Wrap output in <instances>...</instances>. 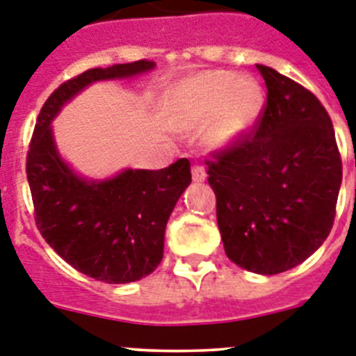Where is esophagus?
I'll list each match as a JSON object with an SVG mask.
<instances>
[{
  "mask_svg": "<svg viewBox=\"0 0 356 356\" xmlns=\"http://www.w3.org/2000/svg\"><path fill=\"white\" fill-rule=\"evenodd\" d=\"M207 178V171L203 165H200V163H194L193 165V180L194 181H205Z\"/></svg>",
  "mask_w": 356,
  "mask_h": 356,
  "instance_id": "esophagus-1",
  "label": "esophagus"
}]
</instances>
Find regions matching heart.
I'll return each instance as SVG.
<instances>
[{
  "instance_id": "heart-1",
  "label": "heart",
  "mask_w": 356,
  "mask_h": 356,
  "mask_svg": "<svg viewBox=\"0 0 356 356\" xmlns=\"http://www.w3.org/2000/svg\"><path fill=\"white\" fill-rule=\"evenodd\" d=\"M262 103V89L253 78L205 71L185 78L169 90L162 115L171 130L203 131L210 146L228 147L251 130Z\"/></svg>"
}]
</instances>
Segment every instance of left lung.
Masks as SVG:
<instances>
[{"instance_id": "left-lung-1", "label": "left lung", "mask_w": 356, "mask_h": 356, "mask_svg": "<svg viewBox=\"0 0 356 356\" xmlns=\"http://www.w3.org/2000/svg\"><path fill=\"white\" fill-rule=\"evenodd\" d=\"M257 69L266 80V105L253 130L212 153L207 172L228 259L257 275H278L328 237L342 160L319 99L275 69Z\"/></svg>"}]
</instances>
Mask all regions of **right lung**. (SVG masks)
Masks as SVG:
<instances>
[{
  "mask_svg": "<svg viewBox=\"0 0 356 356\" xmlns=\"http://www.w3.org/2000/svg\"><path fill=\"white\" fill-rule=\"evenodd\" d=\"M137 60L96 67L64 81L37 118L26 156L33 216L40 235L76 271L105 284H130L155 271L176 201L191 184V162L176 160L159 171L127 169L110 180L80 178L60 159L49 122L81 89L97 80L151 71Z\"/></svg>",
  "mask_w": 356,
  "mask_h": 356,
  "instance_id": "add662e5",
  "label": "right lung"
}]
</instances>
